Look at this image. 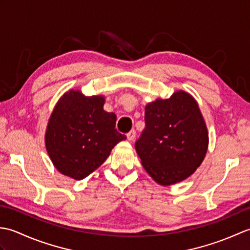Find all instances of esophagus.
Masks as SVG:
<instances>
[{"mask_svg": "<svg viewBox=\"0 0 250 250\" xmlns=\"http://www.w3.org/2000/svg\"><path fill=\"white\" fill-rule=\"evenodd\" d=\"M135 136H136L135 130H131L129 133H126V137H128L129 141H133L135 139Z\"/></svg>", "mask_w": 250, "mask_h": 250, "instance_id": "obj_1", "label": "esophagus"}]
</instances>
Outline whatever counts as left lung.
<instances>
[{
    "instance_id": "1",
    "label": "left lung",
    "mask_w": 250,
    "mask_h": 250,
    "mask_svg": "<svg viewBox=\"0 0 250 250\" xmlns=\"http://www.w3.org/2000/svg\"><path fill=\"white\" fill-rule=\"evenodd\" d=\"M207 146L204 119L187 92L177 91L145 107V128L135 149L158 184L168 186L189 177L203 161Z\"/></svg>"
}]
</instances>
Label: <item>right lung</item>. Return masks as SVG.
<instances>
[{
    "instance_id": "right-lung-1",
    "label": "right lung",
    "mask_w": 250,
    "mask_h": 250,
    "mask_svg": "<svg viewBox=\"0 0 250 250\" xmlns=\"http://www.w3.org/2000/svg\"><path fill=\"white\" fill-rule=\"evenodd\" d=\"M104 98L65 93L52 111L45 136L46 149L59 172L86 178L102 164L114 146L126 139L116 128V115L103 109Z\"/></svg>"
}]
</instances>
